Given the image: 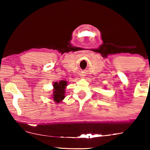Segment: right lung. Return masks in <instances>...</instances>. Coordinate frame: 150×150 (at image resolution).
<instances>
[{
	"label": "right lung",
	"mask_w": 150,
	"mask_h": 150,
	"mask_svg": "<svg viewBox=\"0 0 150 150\" xmlns=\"http://www.w3.org/2000/svg\"><path fill=\"white\" fill-rule=\"evenodd\" d=\"M67 83L65 81H61L59 83L55 82L53 84V95L52 99L56 103H60L62 100L65 98V89L66 88Z\"/></svg>",
	"instance_id": "right-lung-1"
}]
</instances>
